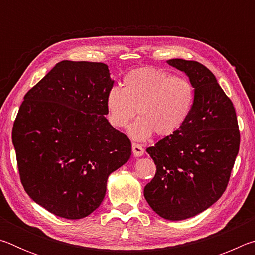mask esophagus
Listing matches in <instances>:
<instances>
[{
  "mask_svg": "<svg viewBox=\"0 0 255 255\" xmlns=\"http://www.w3.org/2000/svg\"><path fill=\"white\" fill-rule=\"evenodd\" d=\"M131 148H132V153L135 156H141L144 154V148L143 146L137 144V143H132L131 144Z\"/></svg>",
  "mask_w": 255,
  "mask_h": 255,
  "instance_id": "34e87169",
  "label": "esophagus"
}]
</instances>
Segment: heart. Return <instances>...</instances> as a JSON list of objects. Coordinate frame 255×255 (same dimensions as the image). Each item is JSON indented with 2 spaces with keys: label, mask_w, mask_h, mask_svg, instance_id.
I'll return each instance as SVG.
<instances>
[{
  "label": "heart",
  "mask_w": 255,
  "mask_h": 255,
  "mask_svg": "<svg viewBox=\"0 0 255 255\" xmlns=\"http://www.w3.org/2000/svg\"><path fill=\"white\" fill-rule=\"evenodd\" d=\"M123 89L112 86L106 98L110 124L123 128L133 116H139L128 127L129 136L143 140L153 132L170 136L183 126L195 103V88L184 77L155 67L135 70L124 77Z\"/></svg>",
  "instance_id": "obj_1"
}]
</instances>
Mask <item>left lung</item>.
I'll return each instance as SVG.
<instances>
[{
	"instance_id": "obj_1",
	"label": "left lung",
	"mask_w": 255,
	"mask_h": 255,
	"mask_svg": "<svg viewBox=\"0 0 255 255\" xmlns=\"http://www.w3.org/2000/svg\"><path fill=\"white\" fill-rule=\"evenodd\" d=\"M167 63L189 76L195 103L179 130L147 148L156 173L145 185L144 196L161 217L182 221L222 197L241 136L235 108L213 73L195 60L175 58Z\"/></svg>"
}]
</instances>
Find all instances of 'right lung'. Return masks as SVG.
I'll list each match as a JSON object with an SVG mask.
<instances>
[{
  "mask_svg": "<svg viewBox=\"0 0 255 255\" xmlns=\"http://www.w3.org/2000/svg\"><path fill=\"white\" fill-rule=\"evenodd\" d=\"M112 86L106 64L62 60L24 96L12 128L20 180L51 214L89 216L130 157L129 138L105 117Z\"/></svg>",
  "mask_w": 255,
  "mask_h": 255,
  "instance_id": "add662e5",
  "label": "right lung"
}]
</instances>
